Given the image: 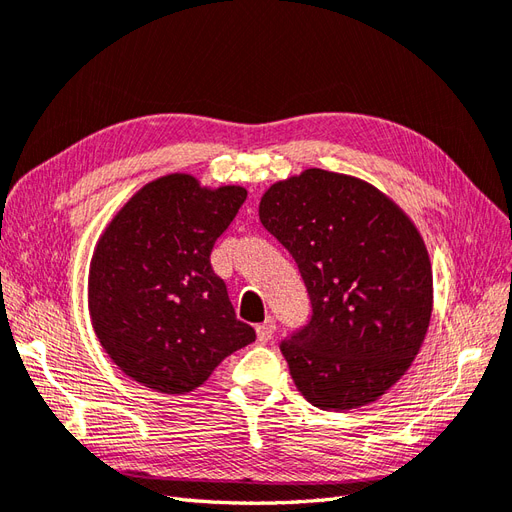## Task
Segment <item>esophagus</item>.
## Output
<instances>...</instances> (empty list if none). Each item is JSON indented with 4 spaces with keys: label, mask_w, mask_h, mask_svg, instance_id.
Instances as JSON below:
<instances>
[{
    "label": "esophagus",
    "mask_w": 512,
    "mask_h": 512,
    "mask_svg": "<svg viewBox=\"0 0 512 512\" xmlns=\"http://www.w3.org/2000/svg\"><path fill=\"white\" fill-rule=\"evenodd\" d=\"M273 333H275V320L273 318H267L265 322L258 324V327H256V337H258L260 344H267L269 339L273 337Z\"/></svg>",
    "instance_id": "esophagus-1"
}]
</instances>
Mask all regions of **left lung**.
<instances>
[{
    "label": "left lung",
    "instance_id": "8db88e82",
    "mask_svg": "<svg viewBox=\"0 0 512 512\" xmlns=\"http://www.w3.org/2000/svg\"><path fill=\"white\" fill-rule=\"evenodd\" d=\"M258 215L312 301V320L280 346L297 389L335 412L380 399L429 329L433 275L421 232L376 185L322 168L273 183Z\"/></svg>",
    "mask_w": 512,
    "mask_h": 512
}]
</instances>
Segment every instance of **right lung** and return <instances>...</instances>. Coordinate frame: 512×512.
Returning <instances> with one entry per match:
<instances>
[{"label":"right lung","mask_w":512,"mask_h":512,"mask_svg":"<svg viewBox=\"0 0 512 512\" xmlns=\"http://www.w3.org/2000/svg\"><path fill=\"white\" fill-rule=\"evenodd\" d=\"M247 196L170 173L134 192L100 235L87 305L102 350L130 380L162 395L198 389L256 339L211 269L215 241Z\"/></svg>","instance_id":"1"}]
</instances>
